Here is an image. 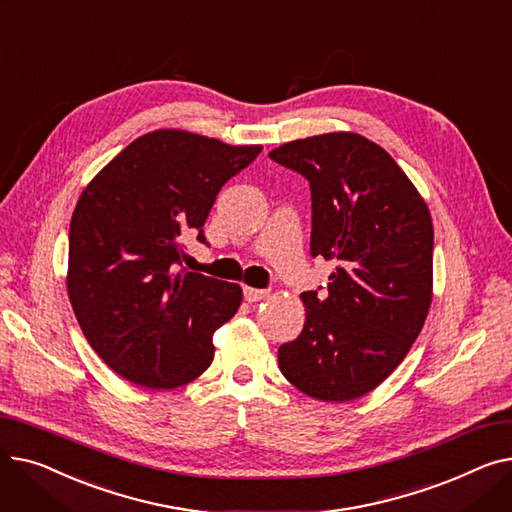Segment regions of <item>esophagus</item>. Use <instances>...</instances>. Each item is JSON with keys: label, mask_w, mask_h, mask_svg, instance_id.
<instances>
[{"label": "esophagus", "mask_w": 512, "mask_h": 512, "mask_svg": "<svg viewBox=\"0 0 512 512\" xmlns=\"http://www.w3.org/2000/svg\"><path fill=\"white\" fill-rule=\"evenodd\" d=\"M245 299L249 301V303H257V301H263L267 294H270V290H261V288H253V286H245Z\"/></svg>", "instance_id": "34e87169"}]
</instances>
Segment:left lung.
<instances>
[{
    "mask_svg": "<svg viewBox=\"0 0 512 512\" xmlns=\"http://www.w3.org/2000/svg\"><path fill=\"white\" fill-rule=\"evenodd\" d=\"M270 157L311 186V255L336 259L328 294L303 292L305 326L278 348L284 378L324 402L378 388L432 305L434 226L392 155L357 132L290 141Z\"/></svg>",
    "mask_w": 512,
    "mask_h": 512,
    "instance_id": "left-lung-1",
    "label": "left lung"
}]
</instances>
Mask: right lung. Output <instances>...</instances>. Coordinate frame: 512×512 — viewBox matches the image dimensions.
Instances as JSON below:
<instances>
[{
	"label": "right lung",
	"mask_w": 512,
	"mask_h": 512,
	"mask_svg": "<svg viewBox=\"0 0 512 512\" xmlns=\"http://www.w3.org/2000/svg\"><path fill=\"white\" fill-rule=\"evenodd\" d=\"M261 145L159 128L134 139L78 197L68 236V297L93 351L124 380L174 390L213 361V332L240 307L238 284L182 265L220 188Z\"/></svg>",
	"instance_id": "add662e5"
}]
</instances>
